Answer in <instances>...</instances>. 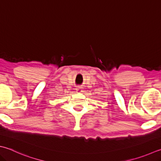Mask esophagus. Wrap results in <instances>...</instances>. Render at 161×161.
Instances as JSON below:
<instances>
[{"label":"esophagus","mask_w":161,"mask_h":161,"mask_svg":"<svg viewBox=\"0 0 161 161\" xmlns=\"http://www.w3.org/2000/svg\"><path fill=\"white\" fill-rule=\"evenodd\" d=\"M81 89H82V87L79 86V87H77L76 90H77V91H80V90H81Z\"/></svg>","instance_id":"34e87169"}]
</instances>
